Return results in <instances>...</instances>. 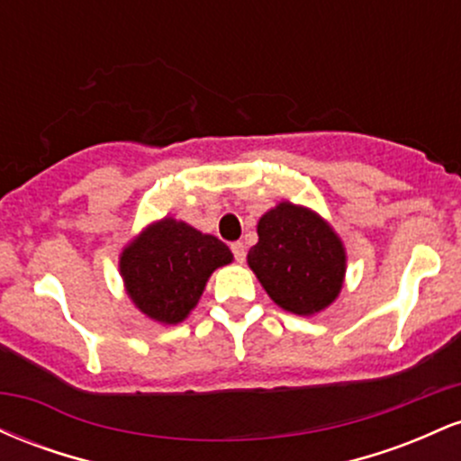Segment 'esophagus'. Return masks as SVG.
<instances>
[{
    "mask_svg": "<svg viewBox=\"0 0 461 461\" xmlns=\"http://www.w3.org/2000/svg\"><path fill=\"white\" fill-rule=\"evenodd\" d=\"M231 251H234V258H236V262H245V258H247V249H245V245H242V242H231Z\"/></svg>",
    "mask_w": 461,
    "mask_h": 461,
    "instance_id": "obj_1",
    "label": "esophagus"
}]
</instances>
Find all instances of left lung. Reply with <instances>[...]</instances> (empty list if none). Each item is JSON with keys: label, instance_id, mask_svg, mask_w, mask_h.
Segmentation results:
<instances>
[{"label": "left lung", "instance_id": "left-lung-1", "mask_svg": "<svg viewBox=\"0 0 461 461\" xmlns=\"http://www.w3.org/2000/svg\"><path fill=\"white\" fill-rule=\"evenodd\" d=\"M249 267L279 308L314 316L336 301L347 273V251L331 225L303 205L282 201L258 221Z\"/></svg>", "mask_w": 461, "mask_h": 461}]
</instances>
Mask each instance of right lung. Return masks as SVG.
<instances>
[{"instance_id":"right-lung-1","label":"right lung","mask_w":461,"mask_h":461,"mask_svg":"<svg viewBox=\"0 0 461 461\" xmlns=\"http://www.w3.org/2000/svg\"><path fill=\"white\" fill-rule=\"evenodd\" d=\"M234 260L216 236L164 216L140 231L119 258L131 303L162 325H177L199 303L210 275Z\"/></svg>"}]
</instances>
